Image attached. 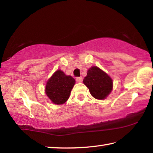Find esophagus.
Here are the masks:
<instances>
[{"label":"esophagus","mask_w":153,"mask_h":153,"mask_svg":"<svg viewBox=\"0 0 153 153\" xmlns=\"http://www.w3.org/2000/svg\"><path fill=\"white\" fill-rule=\"evenodd\" d=\"M82 80H83L82 77H76V81L77 82H82Z\"/></svg>","instance_id":"obj_1"}]
</instances>
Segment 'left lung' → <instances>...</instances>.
<instances>
[{"instance_id": "8db88e82", "label": "left lung", "mask_w": 153, "mask_h": 153, "mask_svg": "<svg viewBox=\"0 0 153 153\" xmlns=\"http://www.w3.org/2000/svg\"><path fill=\"white\" fill-rule=\"evenodd\" d=\"M83 82L89 89L91 95L97 100L106 99L113 90V79L97 67L88 69Z\"/></svg>"}]
</instances>
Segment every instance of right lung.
<instances>
[{
	"label": "right lung",
	"mask_w": 153,
	"mask_h": 153,
	"mask_svg": "<svg viewBox=\"0 0 153 153\" xmlns=\"http://www.w3.org/2000/svg\"><path fill=\"white\" fill-rule=\"evenodd\" d=\"M76 80L71 76H67L62 71L57 70L48 79L45 86V93L52 103L60 105L69 98L70 93Z\"/></svg>",
	"instance_id": "right-lung-1"
}]
</instances>
